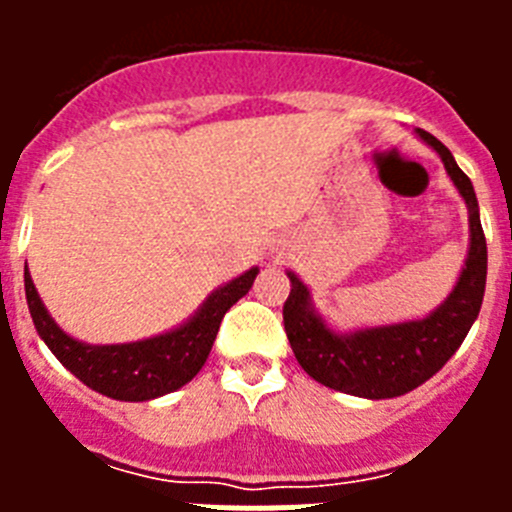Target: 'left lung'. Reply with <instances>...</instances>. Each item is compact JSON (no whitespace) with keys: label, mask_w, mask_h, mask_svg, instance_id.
I'll return each instance as SVG.
<instances>
[{"label":"left lung","mask_w":512,"mask_h":512,"mask_svg":"<svg viewBox=\"0 0 512 512\" xmlns=\"http://www.w3.org/2000/svg\"><path fill=\"white\" fill-rule=\"evenodd\" d=\"M420 138L441 156L451 182L469 207L467 264L461 269L449 300L423 320L382 325V328L356 330L351 336H338L310 307V292L289 271V297L284 302V330L300 366L315 382L346 395L384 400L415 390L441 369L456 348L467 338L477 320L487 282V241L479 223V205L469 176L456 166L454 156L441 140L418 130Z\"/></svg>","instance_id":"left-lung-1"}]
</instances>
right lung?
Masks as SVG:
<instances>
[{
	"mask_svg": "<svg viewBox=\"0 0 512 512\" xmlns=\"http://www.w3.org/2000/svg\"><path fill=\"white\" fill-rule=\"evenodd\" d=\"M256 274L259 269H251L217 289L215 295L207 297L202 310L182 328L148 338V341L120 343V346H87L66 336L40 302L33 279L27 274V264L25 295L38 336L48 343L56 359L74 377L112 400L143 402L169 395L197 377L210 356L225 312L251 289Z\"/></svg>",
	"mask_w": 512,
	"mask_h": 512,
	"instance_id": "right-lung-1",
	"label": "right lung"
}]
</instances>
